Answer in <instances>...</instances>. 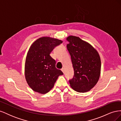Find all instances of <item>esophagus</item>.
<instances>
[{
    "instance_id": "obj_1",
    "label": "esophagus",
    "mask_w": 121,
    "mask_h": 121,
    "mask_svg": "<svg viewBox=\"0 0 121 121\" xmlns=\"http://www.w3.org/2000/svg\"><path fill=\"white\" fill-rule=\"evenodd\" d=\"M61 71L62 72H63L64 73H65V68H62L61 69Z\"/></svg>"
}]
</instances>
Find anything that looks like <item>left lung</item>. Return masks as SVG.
Masks as SVG:
<instances>
[{
	"mask_svg": "<svg viewBox=\"0 0 121 121\" xmlns=\"http://www.w3.org/2000/svg\"><path fill=\"white\" fill-rule=\"evenodd\" d=\"M67 47L74 70V77L69 80L72 88L78 92H86L94 87L99 78L101 60L97 51L90 44L74 36L67 38Z\"/></svg>",
	"mask_w": 121,
	"mask_h": 121,
	"instance_id": "left-lung-1",
	"label": "left lung"
}]
</instances>
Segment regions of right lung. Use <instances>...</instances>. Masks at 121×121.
Wrapping results in <instances>:
<instances>
[{"label": "right lung", "mask_w": 121, "mask_h": 121, "mask_svg": "<svg viewBox=\"0 0 121 121\" xmlns=\"http://www.w3.org/2000/svg\"><path fill=\"white\" fill-rule=\"evenodd\" d=\"M63 41L43 37L33 42L29 48L25 65V75L31 88L35 92L45 94L52 89L58 76L63 75L56 67V61L50 53Z\"/></svg>", "instance_id": "1"}]
</instances>
